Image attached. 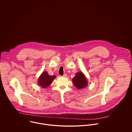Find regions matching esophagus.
Returning <instances> with one entry per match:
<instances>
[{
  "mask_svg": "<svg viewBox=\"0 0 132 132\" xmlns=\"http://www.w3.org/2000/svg\"><path fill=\"white\" fill-rule=\"evenodd\" d=\"M67 76V74H64L63 75V77H66Z\"/></svg>",
  "mask_w": 132,
  "mask_h": 132,
  "instance_id": "1",
  "label": "esophagus"
}]
</instances>
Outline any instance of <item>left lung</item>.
<instances>
[{
    "label": "left lung",
    "instance_id": "left-lung-1",
    "mask_svg": "<svg viewBox=\"0 0 132 132\" xmlns=\"http://www.w3.org/2000/svg\"><path fill=\"white\" fill-rule=\"evenodd\" d=\"M72 81L74 85L78 89L84 88L87 85L86 78L82 72L77 73Z\"/></svg>",
    "mask_w": 132,
    "mask_h": 132
}]
</instances>
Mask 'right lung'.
I'll return each mask as SVG.
<instances>
[{
    "mask_svg": "<svg viewBox=\"0 0 132 132\" xmlns=\"http://www.w3.org/2000/svg\"><path fill=\"white\" fill-rule=\"evenodd\" d=\"M56 77V76L49 75L47 72H43L38 78V85L42 88H46L51 84Z\"/></svg>",
    "mask_w": 132,
    "mask_h": 132,
    "instance_id": "right-lung-1",
    "label": "right lung"
}]
</instances>
